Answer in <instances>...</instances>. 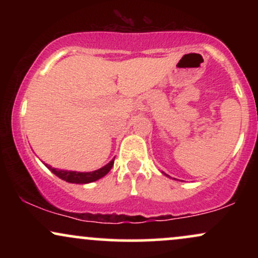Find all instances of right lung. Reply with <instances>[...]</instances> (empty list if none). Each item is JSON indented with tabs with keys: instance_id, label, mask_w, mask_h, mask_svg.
Wrapping results in <instances>:
<instances>
[{
	"instance_id": "add662e5",
	"label": "right lung",
	"mask_w": 258,
	"mask_h": 258,
	"mask_svg": "<svg viewBox=\"0 0 258 258\" xmlns=\"http://www.w3.org/2000/svg\"><path fill=\"white\" fill-rule=\"evenodd\" d=\"M112 165H114V159L111 160L109 164H106L104 167L99 168L97 171H92V172H75V171H64V170H55L48 165H46L49 170L52 171L55 176H58L59 178L65 180V182L69 183H78V184H85V183H91L94 180L102 178L104 177L109 171L111 170Z\"/></svg>"
}]
</instances>
